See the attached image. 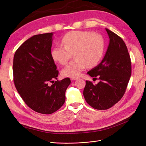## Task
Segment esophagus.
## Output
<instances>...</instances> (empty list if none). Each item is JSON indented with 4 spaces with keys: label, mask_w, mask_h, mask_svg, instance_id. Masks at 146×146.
Returning a JSON list of instances; mask_svg holds the SVG:
<instances>
[{
    "label": "esophagus",
    "mask_w": 146,
    "mask_h": 146,
    "mask_svg": "<svg viewBox=\"0 0 146 146\" xmlns=\"http://www.w3.org/2000/svg\"><path fill=\"white\" fill-rule=\"evenodd\" d=\"M70 79H71V80L74 81V80H77L78 78H77V77H71V78H70Z\"/></svg>",
    "instance_id": "esophagus-1"
}]
</instances>
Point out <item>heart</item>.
Wrapping results in <instances>:
<instances>
[{
    "label": "heart",
    "mask_w": 146,
    "mask_h": 146,
    "mask_svg": "<svg viewBox=\"0 0 146 146\" xmlns=\"http://www.w3.org/2000/svg\"><path fill=\"white\" fill-rule=\"evenodd\" d=\"M62 45L52 48V59L61 65H65L74 54V60L62 70L64 77H77L87 66L98 65L103 58L105 42L100 35L88 31H74L66 33L61 39Z\"/></svg>",
    "instance_id": "heart-1"
}]
</instances>
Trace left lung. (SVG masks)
I'll return each mask as SVG.
<instances>
[{"instance_id": "1", "label": "left lung", "mask_w": 146, "mask_h": 146, "mask_svg": "<svg viewBox=\"0 0 146 146\" xmlns=\"http://www.w3.org/2000/svg\"><path fill=\"white\" fill-rule=\"evenodd\" d=\"M110 44L100 63L88 72L100 82L94 85L86 81L83 96L86 102L94 109L107 110L124 95L131 74L130 56L123 39L106 29Z\"/></svg>"}]
</instances>
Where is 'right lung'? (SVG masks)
<instances>
[{
  "label": "right lung",
  "mask_w": 146,
  "mask_h": 146,
  "mask_svg": "<svg viewBox=\"0 0 146 146\" xmlns=\"http://www.w3.org/2000/svg\"><path fill=\"white\" fill-rule=\"evenodd\" d=\"M52 33L34 35L16 51L13 80L17 92L29 107L50 114L64 104L69 78L57 79L58 70L51 56Z\"/></svg>",
  "instance_id": "1"
}]
</instances>
